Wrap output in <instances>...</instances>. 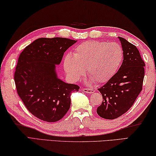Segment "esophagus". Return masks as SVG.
I'll list each match as a JSON object with an SVG mask.
<instances>
[{"label":"esophagus","mask_w":156,"mask_h":156,"mask_svg":"<svg viewBox=\"0 0 156 156\" xmlns=\"http://www.w3.org/2000/svg\"><path fill=\"white\" fill-rule=\"evenodd\" d=\"M82 91L83 92H86V93H88V94H92L95 92L94 90L92 88H83Z\"/></svg>","instance_id":"obj_1"}]
</instances>
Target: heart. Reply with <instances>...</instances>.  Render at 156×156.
Masks as SVG:
<instances>
[{
	"instance_id": "obj_1",
	"label": "heart",
	"mask_w": 156,
	"mask_h": 156,
	"mask_svg": "<svg viewBox=\"0 0 156 156\" xmlns=\"http://www.w3.org/2000/svg\"><path fill=\"white\" fill-rule=\"evenodd\" d=\"M123 59V50L117 43L97 40L79 44L74 56L68 54L64 59L66 73L73 81L87 73L97 83L107 82L119 70Z\"/></svg>"
}]
</instances>
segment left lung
I'll return each mask as SVG.
<instances>
[{
	"mask_svg": "<svg viewBox=\"0 0 156 156\" xmlns=\"http://www.w3.org/2000/svg\"><path fill=\"white\" fill-rule=\"evenodd\" d=\"M123 50V61L115 75L98 89L103 96L97 108L99 116L115 119L129 110L143 89L145 64L136 46L119 37Z\"/></svg>",
	"mask_w": 156,
	"mask_h": 156,
	"instance_id": "left-lung-1",
	"label": "left lung"
}]
</instances>
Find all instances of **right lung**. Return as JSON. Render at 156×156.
I'll return each mask as SVG.
<instances>
[{"label": "right lung", "mask_w": 156, "mask_h": 156, "mask_svg": "<svg viewBox=\"0 0 156 156\" xmlns=\"http://www.w3.org/2000/svg\"><path fill=\"white\" fill-rule=\"evenodd\" d=\"M76 42L41 37L27 46L18 57L14 74L18 94L27 110L42 121L62 119L70 108L71 93L80 89L59 79L55 70L64 52Z\"/></svg>", "instance_id": "1"}]
</instances>
